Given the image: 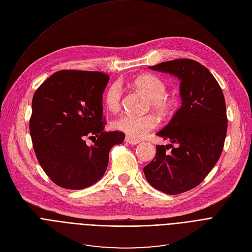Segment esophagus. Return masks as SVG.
I'll return each mask as SVG.
<instances>
[{"mask_svg":"<svg viewBox=\"0 0 252 252\" xmlns=\"http://www.w3.org/2000/svg\"><path fill=\"white\" fill-rule=\"evenodd\" d=\"M126 142L127 144H130V145H136V144H139V143H140L139 140H136V139H133V138L128 137V136L126 137Z\"/></svg>","mask_w":252,"mask_h":252,"instance_id":"obj_1","label":"esophagus"}]
</instances>
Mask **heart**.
<instances>
[{
	"label": "heart",
	"mask_w": 252,
	"mask_h": 252,
	"mask_svg": "<svg viewBox=\"0 0 252 252\" xmlns=\"http://www.w3.org/2000/svg\"><path fill=\"white\" fill-rule=\"evenodd\" d=\"M133 88L145 93L150 98V106L163 116L170 115L174 108L175 102L166 95L167 86L165 82L156 75L143 74L131 81ZM123 88L119 83L109 85L104 94V103L106 108L111 112L119 111L122 105ZM158 121L154 115L138 116L133 114H124L114 123L115 129L123 131L133 139H142L157 127Z\"/></svg>",
	"instance_id": "obj_1"
}]
</instances>
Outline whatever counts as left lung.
Returning a JSON list of instances; mask_svg holds the SVG:
<instances>
[{"label": "left lung", "mask_w": 252, "mask_h": 252, "mask_svg": "<svg viewBox=\"0 0 252 252\" xmlns=\"http://www.w3.org/2000/svg\"><path fill=\"white\" fill-rule=\"evenodd\" d=\"M149 68L178 77L182 103L157 132L172 144L156 146V155L144 173L156 189L178 194L197 187L222 154L228 123L225 98L219 83L196 61L178 59ZM169 146L173 149L168 153Z\"/></svg>", "instance_id": "obj_1"}]
</instances>
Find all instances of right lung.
Masks as SVG:
<instances>
[{
  "label": "right lung",
  "mask_w": 252,
  "mask_h": 252,
  "mask_svg": "<svg viewBox=\"0 0 252 252\" xmlns=\"http://www.w3.org/2000/svg\"><path fill=\"white\" fill-rule=\"evenodd\" d=\"M109 76L63 70L46 79L32 99L29 130L46 175L66 189H86L101 178L109 152L125 140L123 131L104 130L102 93ZM93 137L87 146L85 139Z\"/></svg>",
  "instance_id": "add662e5"
}]
</instances>
